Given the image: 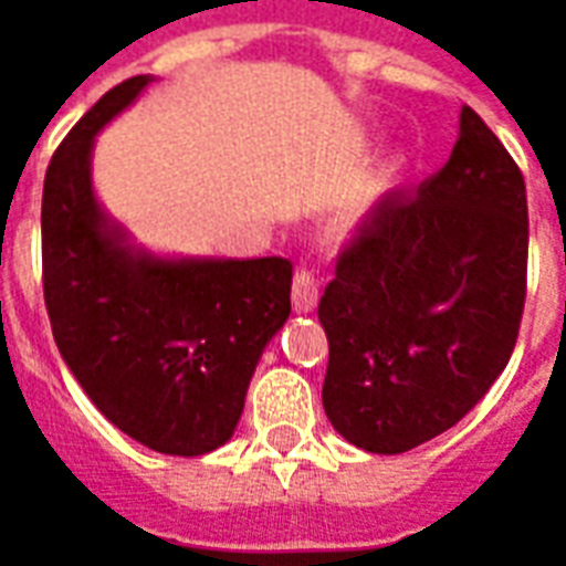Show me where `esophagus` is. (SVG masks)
Returning <instances> with one entry per match:
<instances>
[{
	"mask_svg": "<svg viewBox=\"0 0 566 566\" xmlns=\"http://www.w3.org/2000/svg\"><path fill=\"white\" fill-rule=\"evenodd\" d=\"M319 301V277L311 268H298L295 280H292V307L298 313H307L316 307Z\"/></svg>",
	"mask_w": 566,
	"mask_h": 566,
	"instance_id": "34e87169",
	"label": "esophagus"
}]
</instances>
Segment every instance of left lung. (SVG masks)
<instances>
[{
  "label": "left lung",
  "instance_id": "8db88e82",
  "mask_svg": "<svg viewBox=\"0 0 566 566\" xmlns=\"http://www.w3.org/2000/svg\"><path fill=\"white\" fill-rule=\"evenodd\" d=\"M525 289V177L461 108L449 163L382 198L337 253L319 298L334 431L398 455L461 422L513 356Z\"/></svg>",
  "mask_w": 566,
  "mask_h": 566
}]
</instances>
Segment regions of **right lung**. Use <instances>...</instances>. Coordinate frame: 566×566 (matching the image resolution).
<instances>
[{
  "label": "right lung",
  "instance_id": "right-lung-1",
  "mask_svg": "<svg viewBox=\"0 0 566 566\" xmlns=\"http://www.w3.org/2000/svg\"><path fill=\"white\" fill-rule=\"evenodd\" d=\"M147 74L98 98L53 153L41 196V280L60 356L102 416L163 455L234 434L268 340L289 319L292 262L156 259L98 208L90 153Z\"/></svg>",
  "mask_w": 566,
  "mask_h": 566
}]
</instances>
